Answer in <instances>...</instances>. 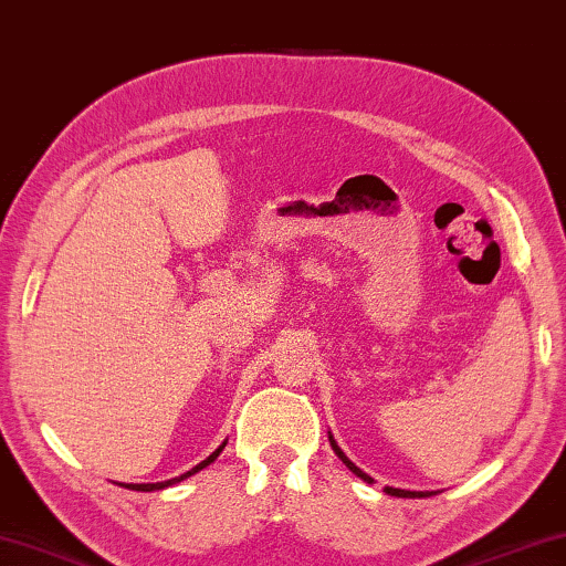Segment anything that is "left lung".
<instances>
[{
  "label": "left lung",
  "instance_id": "1",
  "mask_svg": "<svg viewBox=\"0 0 566 566\" xmlns=\"http://www.w3.org/2000/svg\"><path fill=\"white\" fill-rule=\"evenodd\" d=\"M328 443H332V450L338 455V460H342L344 465H346L348 470H352L356 478H361L364 482H374L371 475H366V472H364L361 468L354 465V462L344 455V450L336 446V440H334L332 433H328ZM384 492H386V495H390V497H410V500H413V497H430V495H436V492H430V490H400V488H384Z\"/></svg>",
  "mask_w": 566,
  "mask_h": 566
}]
</instances>
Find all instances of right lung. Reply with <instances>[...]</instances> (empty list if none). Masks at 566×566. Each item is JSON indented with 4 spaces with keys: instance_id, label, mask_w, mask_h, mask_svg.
<instances>
[{
    "instance_id": "add662e5",
    "label": "right lung",
    "mask_w": 566,
    "mask_h": 566,
    "mask_svg": "<svg viewBox=\"0 0 566 566\" xmlns=\"http://www.w3.org/2000/svg\"><path fill=\"white\" fill-rule=\"evenodd\" d=\"M224 446H228V440H224V443L214 450L212 455H208L205 458L202 462H198V465H195L192 470H188V472H182V475H178V478H172V480H166V482H140V485H133V482H128V485H123V488H128V490H140V492H153V490H166V488H170V485H176V482H180V480H185V478H190V475H195V472H200L202 468H208L210 462H214L218 460V455L222 453L224 450Z\"/></svg>"
}]
</instances>
